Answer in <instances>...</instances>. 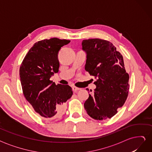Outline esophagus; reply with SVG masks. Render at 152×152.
<instances>
[{
  "instance_id": "1",
  "label": "esophagus",
  "mask_w": 152,
  "mask_h": 152,
  "mask_svg": "<svg viewBox=\"0 0 152 152\" xmlns=\"http://www.w3.org/2000/svg\"><path fill=\"white\" fill-rule=\"evenodd\" d=\"M80 89L79 88V87H77L75 86H73L72 87V90L75 92V93H76V92H77L78 91H79Z\"/></svg>"
}]
</instances>
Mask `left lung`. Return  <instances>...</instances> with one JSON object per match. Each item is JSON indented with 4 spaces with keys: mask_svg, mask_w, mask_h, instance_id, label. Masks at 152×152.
I'll return each mask as SVG.
<instances>
[{
    "mask_svg": "<svg viewBox=\"0 0 152 152\" xmlns=\"http://www.w3.org/2000/svg\"><path fill=\"white\" fill-rule=\"evenodd\" d=\"M82 45L87 53L85 70L96 78V88L85 102L84 108L95 120L112 118L125 103L129 89V75L123 56L108 40H84Z\"/></svg>",
    "mask_w": 152,
    "mask_h": 152,
    "instance_id": "8db88e82",
    "label": "left lung"
}]
</instances>
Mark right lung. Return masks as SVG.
<instances>
[{
  "mask_svg": "<svg viewBox=\"0 0 152 152\" xmlns=\"http://www.w3.org/2000/svg\"><path fill=\"white\" fill-rule=\"evenodd\" d=\"M70 40L52 38L38 41L26 54L20 68L23 93L35 112L51 119L60 117L73 94L68 85L50 80L58 72L59 50Z\"/></svg>",
  "mask_w": 152,
  "mask_h": 152,
  "instance_id": "1",
  "label": "right lung"
}]
</instances>
